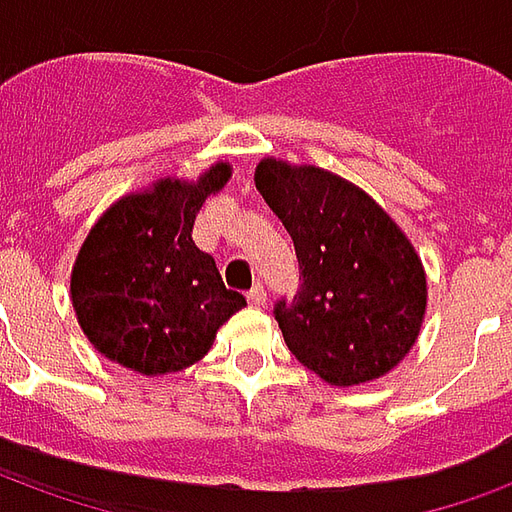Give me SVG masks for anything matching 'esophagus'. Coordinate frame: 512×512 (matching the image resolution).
<instances>
[{"label": "esophagus", "mask_w": 512, "mask_h": 512, "mask_svg": "<svg viewBox=\"0 0 512 512\" xmlns=\"http://www.w3.org/2000/svg\"><path fill=\"white\" fill-rule=\"evenodd\" d=\"M246 299H249L252 307H263L266 304V290H263V285H255V288L246 293Z\"/></svg>", "instance_id": "1"}]
</instances>
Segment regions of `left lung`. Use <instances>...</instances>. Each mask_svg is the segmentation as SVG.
<instances>
[{"label":"left lung","mask_w":512,"mask_h":512,"mask_svg":"<svg viewBox=\"0 0 512 512\" xmlns=\"http://www.w3.org/2000/svg\"><path fill=\"white\" fill-rule=\"evenodd\" d=\"M255 183L299 257L296 296L274 304L290 354L334 386L389 373L428 301L414 246L365 191L326 169L266 158Z\"/></svg>","instance_id":"1"}]
</instances>
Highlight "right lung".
Masks as SVG:
<instances>
[{"mask_svg":"<svg viewBox=\"0 0 512 512\" xmlns=\"http://www.w3.org/2000/svg\"><path fill=\"white\" fill-rule=\"evenodd\" d=\"M230 178L216 164L197 183L158 180L150 194L112 205L84 241L71 296L87 340L112 362L164 376L208 354L216 329L246 299L227 290L191 241L194 216Z\"/></svg>","mask_w":512,"mask_h":512,"instance_id":"obj_1","label":"right lung"}]
</instances>
